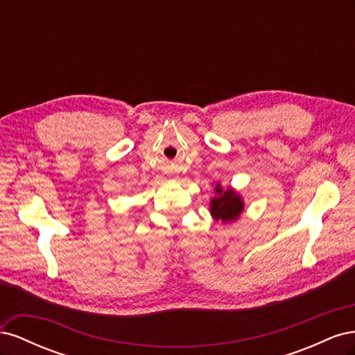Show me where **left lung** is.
Segmentation results:
<instances>
[{
    "label": "left lung",
    "instance_id": "1",
    "mask_svg": "<svg viewBox=\"0 0 355 355\" xmlns=\"http://www.w3.org/2000/svg\"><path fill=\"white\" fill-rule=\"evenodd\" d=\"M214 192L216 197L210 200V213L214 220H222L223 223L237 220L244 210V202L239 192L232 188L223 189L219 184L214 187Z\"/></svg>",
    "mask_w": 355,
    "mask_h": 355
}]
</instances>
